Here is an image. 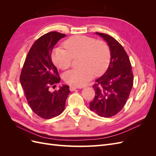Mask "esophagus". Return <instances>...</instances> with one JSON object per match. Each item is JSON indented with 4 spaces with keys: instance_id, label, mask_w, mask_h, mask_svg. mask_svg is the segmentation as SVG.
Instances as JSON below:
<instances>
[{
    "instance_id": "obj_1",
    "label": "esophagus",
    "mask_w": 156,
    "mask_h": 156,
    "mask_svg": "<svg viewBox=\"0 0 156 156\" xmlns=\"http://www.w3.org/2000/svg\"><path fill=\"white\" fill-rule=\"evenodd\" d=\"M77 88L76 87H74V86H70L69 87V90H70V91H72V92H73V91H75V90H76Z\"/></svg>"
}]
</instances>
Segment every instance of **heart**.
Here are the masks:
<instances>
[{
  "mask_svg": "<svg viewBox=\"0 0 156 156\" xmlns=\"http://www.w3.org/2000/svg\"><path fill=\"white\" fill-rule=\"evenodd\" d=\"M64 46L67 51L56 48L52 53V60L58 68L68 69L72 57L81 56L79 65L82 67L71 69L64 75L65 82L70 85H85L94 74L99 76L104 73L109 64L110 50L103 41L86 36H75L66 41Z\"/></svg>",
  "mask_w": 156,
  "mask_h": 156,
  "instance_id": "heart-1",
  "label": "heart"
}]
</instances>
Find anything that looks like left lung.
I'll list each match as a JSON object with an SVG mask.
<instances>
[{"label":"left lung","instance_id":"left-lung-1","mask_svg":"<svg viewBox=\"0 0 156 156\" xmlns=\"http://www.w3.org/2000/svg\"><path fill=\"white\" fill-rule=\"evenodd\" d=\"M107 44L111 60L105 73L93 86L95 96L90 109L101 117H111L119 112L129 98L133 84L129 58L124 49L111 36L96 32Z\"/></svg>","mask_w":156,"mask_h":156}]
</instances>
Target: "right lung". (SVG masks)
Masks as SVG:
<instances>
[{"label": "right lung", "instance_id": "right-lung-1", "mask_svg": "<svg viewBox=\"0 0 156 156\" xmlns=\"http://www.w3.org/2000/svg\"><path fill=\"white\" fill-rule=\"evenodd\" d=\"M64 34L51 32L39 37L26 57L20 75V83L30 108L44 119H50L62 113L70 93L69 86L63 84L57 91H51L60 79L51 60L54 46Z\"/></svg>", "mask_w": 156, "mask_h": 156}]
</instances>
